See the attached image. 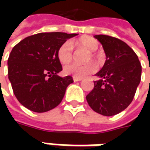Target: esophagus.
I'll return each instance as SVG.
<instances>
[{"label":"esophagus","instance_id":"esophagus-1","mask_svg":"<svg viewBox=\"0 0 150 150\" xmlns=\"http://www.w3.org/2000/svg\"><path fill=\"white\" fill-rule=\"evenodd\" d=\"M73 81L74 82H79V81H82L83 78H76V77H73Z\"/></svg>","mask_w":150,"mask_h":150}]
</instances>
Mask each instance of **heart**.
<instances>
[{"label": "heart", "mask_w": 150, "mask_h": 150, "mask_svg": "<svg viewBox=\"0 0 150 150\" xmlns=\"http://www.w3.org/2000/svg\"><path fill=\"white\" fill-rule=\"evenodd\" d=\"M77 50H85L88 52L89 54L86 57V62L93 59H100L101 55L95 51L98 49L99 44L98 42L93 38L84 36L73 41L72 42ZM69 42H65L61 45L57 50V58L62 64H67L71 62L73 58L72 47ZM97 71V66L94 62H90L86 64L72 63L64 67V72L67 75H72L73 77L83 78Z\"/></svg>", "instance_id": "1"}]
</instances>
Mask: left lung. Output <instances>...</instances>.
<instances>
[{
    "label": "left lung",
    "instance_id": "left-lung-1",
    "mask_svg": "<svg viewBox=\"0 0 150 150\" xmlns=\"http://www.w3.org/2000/svg\"><path fill=\"white\" fill-rule=\"evenodd\" d=\"M94 38L103 45L107 58L96 74L99 79L86 98L93 111L112 116L124 111L134 99L142 67L134 50L122 40L108 35Z\"/></svg>",
    "mask_w": 150,
    "mask_h": 150
}]
</instances>
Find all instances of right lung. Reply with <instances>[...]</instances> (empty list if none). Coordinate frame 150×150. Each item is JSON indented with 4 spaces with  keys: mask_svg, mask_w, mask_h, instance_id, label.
<instances>
[{
    "mask_svg": "<svg viewBox=\"0 0 150 150\" xmlns=\"http://www.w3.org/2000/svg\"><path fill=\"white\" fill-rule=\"evenodd\" d=\"M76 33L41 32L21 40L12 48L8 62V78L16 98L29 110L44 112L60 103L71 76L61 78L62 70L57 50Z\"/></svg>",
    "mask_w": 150,
    "mask_h": 150,
    "instance_id": "add662e5",
    "label": "right lung"
}]
</instances>
